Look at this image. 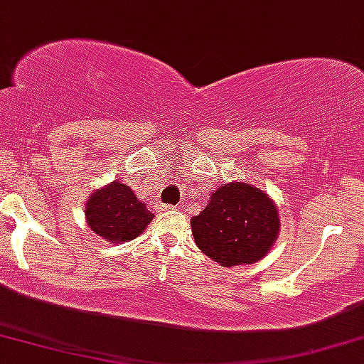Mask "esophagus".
Listing matches in <instances>:
<instances>
[{"mask_svg": "<svg viewBox=\"0 0 364 364\" xmlns=\"http://www.w3.org/2000/svg\"><path fill=\"white\" fill-rule=\"evenodd\" d=\"M159 208L163 210V211H166V210H174V208H178V206H174V205H161Z\"/></svg>", "mask_w": 364, "mask_h": 364, "instance_id": "1", "label": "esophagus"}]
</instances>
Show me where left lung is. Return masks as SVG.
Instances as JSON below:
<instances>
[{
	"label": "left lung",
	"mask_w": 364,
	"mask_h": 364,
	"mask_svg": "<svg viewBox=\"0 0 364 364\" xmlns=\"http://www.w3.org/2000/svg\"><path fill=\"white\" fill-rule=\"evenodd\" d=\"M280 228L272 198L248 183H228L211 193L208 205L191 218L198 248L222 267L259 262Z\"/></svg>",
	"instance_id": "1"
}]
</instances>
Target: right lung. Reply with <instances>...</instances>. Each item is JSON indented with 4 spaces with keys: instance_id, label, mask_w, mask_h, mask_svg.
I'll use <instances>...</instances> for the list:
<instances>
[{
    "instance_id": "1",
    "label": "right lung",
    "mask_w": 364,
    "mask_h": 364,
    "mask_svg": "<svg viewBox=\"0 0 364 364\" xmlns=\"http://www.w3.org/2000/svg\"><path fill=\"white\" fill-rule=\"evenodd\" d=\"M148 206L121 181H112L92 193L85 218L92 232L110 243L134 240L153 220Z\"/></svg>"
}]
</instances>
